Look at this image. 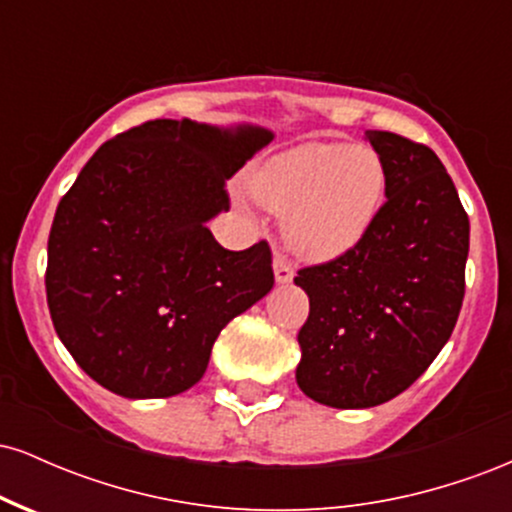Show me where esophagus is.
Returning <instances> with one entry per match:
<instances>
[{"mask_svg":"<svg viewBox=\"0 0 512 512\" xmlns=\"http://www.w3.org/2000/svg\"><path fill=\"white\" fill-rule=\"evenodd\" d=\"M274 279L276 284H289L293 279V267L284 255H274Z\"/></svg>","mask_w":512,"mask_h":512,"instance_id":"34e87169","label":"esophagus"}]
</instances>
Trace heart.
I'll use <instances>...</instances> for the list:
<instances>
[{"instance_id": "1", "label": "heart", "mask_w": 512, "mask_h": 512, "mask_svg": "<svg viewBox=\"0 0 512 512\" xmlns=\"http://www.w3.org/2000/svg\"><path fill=\"white\" fill-rule=\"evenodd\" d=\"M262 207L286 216V240L305 260L327 262L361 243L385 197V168L368 146L308 142L252 178Z\"/></svg>"}]
</instances>
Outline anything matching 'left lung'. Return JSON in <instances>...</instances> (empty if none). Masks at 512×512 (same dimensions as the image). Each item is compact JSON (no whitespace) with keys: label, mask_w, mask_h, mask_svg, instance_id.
I'll use <instances>...</instances> for the list:
<instances>
[{"label":"left lung","mask_w":512,"mask_h":512,"mask_svg":"<svg viewBox=\"0 0 512 512\" xmlns=\"http://www.w3.org/2000/svg\"><path fill=\"white\" fill-rule=\"evenodd\" d=\"M366 139L387 202L356 248L293 279L310 298L296 383L334 409L407 390L450 339L464 298L469 219L448 170L399 134L370 129Z\"/></svg>","instance_id":"8db88e82"}]
</instances>
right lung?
I'll list each match as a JSON object with an SVG mask.
<instances>
[{
  "label": "right lung",
  "instance_id": "add662e5",
  "mask_svg": "<svg viewBox=\"0 0 512 512\" xmlns=\"http://www.w3.org/2000/svg\"><path fill=\"white\" fill-rule=\"evenodd\" d=\"M274 134L151 120L105 142L55 211L45 291L57 337L86 375L127 399L199 383L233 317L274 286L272 250L216 243L226 180Z\"/></svg>",
  "mask_w": 512,
  "mask_h": 512
}]
</instances>
